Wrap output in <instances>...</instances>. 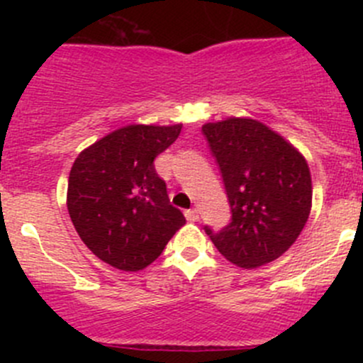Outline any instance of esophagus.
<instances>
[{
	"mask_svg": "<svg viewBox=\"0 0 363 363\" xmlns=\"http://www.w3.org/2000/svg\"><path fill=\"white\" fill-rule=\"evenodd\" d=\"M184 216H186V219H188V221H199V211H196V208H188V211L184 212Z\"/></svg>",
	"mask_w": 363,
	"mask_h": 363,
	"instance_id": "1",
	"label": "esophagus"
}]
</instances>
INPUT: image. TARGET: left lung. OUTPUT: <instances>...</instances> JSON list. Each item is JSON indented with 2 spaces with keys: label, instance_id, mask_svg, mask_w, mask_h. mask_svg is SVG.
<instances>
[{
  "label": "left lung",
  "instance_id": "1",
  "mask_svg": "<svg viewBox=\"0 0 363 363\" xmlns=\"http://www.w3.org/2000/svg\"><path fill=\"white\" fill-rule=\"evenodd\" d=\"M218 161L232 221L219 232L205 226L228 262L256 269L290 250L313 202L307 161L259 121L230 117L202 126Z\"/></svg>",
  "mask_w": 363,
  "mask_h": 363
}]
</instances>
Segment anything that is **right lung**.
<instances>
[{
    "label": "right lung",
    "instance_id": "1",
    "mask_svg": "<svg viewBox=\"0 0 363 363\" xmlns=\"http://www.w3.org/2000/svg\"><path fill=\"white\" fill-rule=\"evenodd\" d=\"M182 124H130L77 156L67 205L82 242L126 272L151 265L186 223L170 203L155 160L177 140Z\"/></svg>",
    "mask_w": 363,
    "mask_h": 363
}]
</instances>
